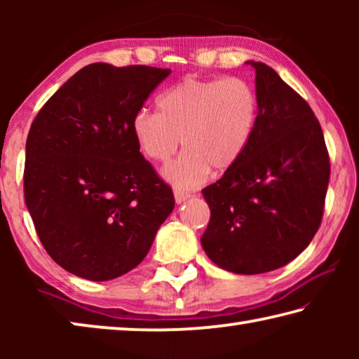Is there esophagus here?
<instances>
[{"mask_svg":"<svg viewBox=\"0 0 359 359\" xmlns=\"http://www.w3.org/2000/svg\"><path fill=\"white\" fill-rule=\"evenodd\" d=\"M190 196H191V193L184 190V188H179V187L174 188V198H175V203H177V204L187 201V199Z\"/></svg>","mask_w":359,"mask_h":359,"instance_id":"34e87169","label":"esophagus"}]
</instances>
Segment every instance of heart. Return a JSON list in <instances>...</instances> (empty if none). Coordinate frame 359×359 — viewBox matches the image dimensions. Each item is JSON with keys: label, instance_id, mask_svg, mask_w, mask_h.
I'll return each mask as SVG.
<instances>
[{"label": "heart", "instance_id": "b5f03b06", "mask_svg": "<svg viewBox=\"0 0 359 359\" xmlns=\"http://www.w3.org/2000/svg\"><path fill=\"white\" fill-rule=\"evenodd\" d=\"M158 112L135 114L131 131L151 161L166 163L163 177L177 187H194L210 171L224 172L245 154L258 123V96L239 77H185L156 100Z\"/></svg>", "mask_w": 359, "mask_h": 359}]
</instances>
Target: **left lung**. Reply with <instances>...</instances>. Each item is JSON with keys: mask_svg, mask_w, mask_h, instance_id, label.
Masks as SVG:
<instances>
[{"mask_svg": "<svg viewBox=\"0 0 359 359\" xmlns=\"http://www.w3.org/2000/svg\"><path fill=\"white\" fill-rule=\"evenodd\" d=\"M258 123L245 154L203 196L210 220L201 245L234 274H263L294 259L321 223L330 182L323 131L306 100L261 62Z\"/></svg>", "mask_w": 359, "mask_h": 359, "instance_id": "1", "label": "left lung"}]
</instances>
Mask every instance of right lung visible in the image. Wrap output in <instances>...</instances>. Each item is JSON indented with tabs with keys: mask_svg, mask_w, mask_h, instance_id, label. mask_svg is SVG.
<instances>
[{
	"mask_svg": "<svg viewBox=\"0 0 359 359\" xmlns=\"http://www.w3.org/2000/svg\"><path fill=\"white\" fill-rule=\"evenodd\" d=\"M171 74L93 63L48 100L27 137L23 191L46 252L71 274L112 280L141 263L174 209L131 131L135 114Z\"/></svg>",
	"mask_w": 359,
	"mask_h": 359,
	"instance_id": "add662e5",
	"label": "right lung"
}]
</instances>
